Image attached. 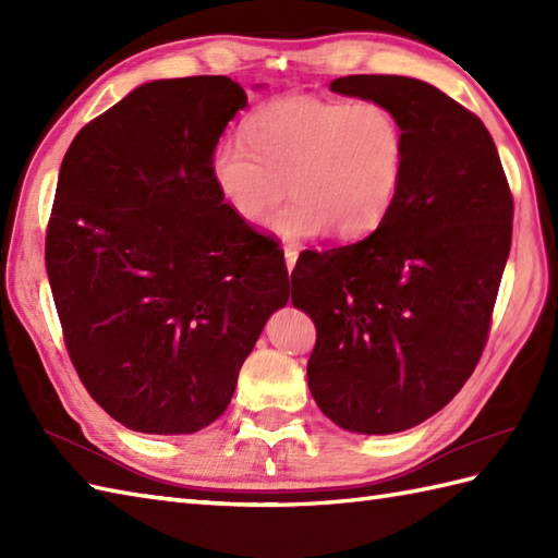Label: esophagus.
<instances>
[{"label":"esophagus","mask_w":558,"mask_h":558,"mask_svg":"<svg viewBox=\"0 0 558 558\" xmlns=\"http://www.w3.org/2000/svg\"><path fill=\"white\" fill-rule=\"evenodd\" d=\"M298 256H300V252L294 246H286V264H288V270L292 272V268H294V264H298Z\"/></svg>","instance_id":"obj_1"}]
</instances>
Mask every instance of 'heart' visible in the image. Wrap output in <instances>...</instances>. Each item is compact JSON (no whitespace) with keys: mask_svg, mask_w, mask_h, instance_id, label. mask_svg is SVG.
<instances>
[{"mask_svg":"<svg viewBox=\"0 0 558 558\" xmlns=\"http://www.w3.org/2000/svg\"><path fill=\"white\" fill-rule=\"evenodd\" d=\"M246 145L225 138L210 174L236 218L258 225L288 194L270 228L282 240L372 232L393 208L405 170V132L376 100L276 98L248 117Z\"/></svg>","mask_w":558,"mask_h":558,"instance_id":"1","label":"heart"}]
</instances>
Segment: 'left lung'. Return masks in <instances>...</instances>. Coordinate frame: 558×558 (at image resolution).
I'll return each instance as SVG.
<instances>
[{"instance_id":"8db88e82","label":"left lung","mask_w":558,"mask_h":558,"mask_svg":"<svg viewBox=\"0 0 558 558\" xmlns=\"http://www.w3.org/2000/svg\"><path fill=\"white\" fill-rule=\"evenodd\" d=\"M330 90L396 112L405 170L369 236L298 258L292 304L316 326L306 381L342 429L396 434L475 372L511 252L513 194L487 126L429 83L357 74Z\"/></svg>"}]
</instances>
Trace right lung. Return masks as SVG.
Instances as JSON below:
<instances>
[{
    "mask_svg": "<svg viewBox=\"0 0 558 558\" xmlns=\"http://www.w3.org/2000/svg\"><path fill=\"white\" fill-rule=\"evenodd\" d=\"M244 105L228 76L144 83L83 126L59 168L45 268L64 345L90 398L134 432L216 422L290 300L282 248L210 174Z\"/></svg>",
    "mask_w": 558,
    "mask_h": 558,
    "instance_id": "obj_1",
    "label": "right lung"
}]
</instances>
